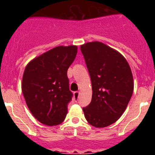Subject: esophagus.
Returning a JSON list of instances; mask_svg holds the SVG:
<instances>
[{"instance_id":"34e87169","label":"esophagus","mask_w":155,"mask_h":155,"mask_svg":"<svg viewBox=\"0 0 155 155\" xmlns=\"http://www.w3.org/2000/svg\"><path fill=\"white\" fill-rule=\"evenodd\" d=\"M79 94H80V92H79V91H75V92H74V98H75V99H76V100L78 99Z\"/></svg>"}]
</instances>
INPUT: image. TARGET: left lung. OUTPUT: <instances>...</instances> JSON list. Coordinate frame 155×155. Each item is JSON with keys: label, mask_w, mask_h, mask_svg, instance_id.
Listing matches in <instances>:
<instances>
[{"label": "left lung", "mask_w": 155, "mask_h": 155, "mask_svg": "<svg viewBox=\"0 0 155 155\" xmlns=\"http://www.w3.org/2000/svg\"><path fill=\"white\" fill-rule=\"evenodd\" d=\"M81 51L92 86L91 103L83 108L84 116L93 127H108L120 118L132 96L131 69L124 56L102 42H87Z\"/></svg>", "instance_id": "left-lung-1"}]
</instances>
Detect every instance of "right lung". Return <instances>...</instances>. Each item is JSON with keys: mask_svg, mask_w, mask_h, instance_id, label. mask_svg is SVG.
<instances>
[{"mask_svg": "<svg viewBox=\"0 0 155 155\" xmlns=\"http://www.w3.org/2000/svg\"><path fill=\"white\" fill-rule=\"evenodd\" d=\"M77 53V46H60L27 64L21 90L30 112L41 124L56 126L65 119L73 96L68 70Z\"/></svg>", "mask_w": 155, "mask_h": 155, "instance_id": "add662e5", "label": "right lung"}]
</instances>
